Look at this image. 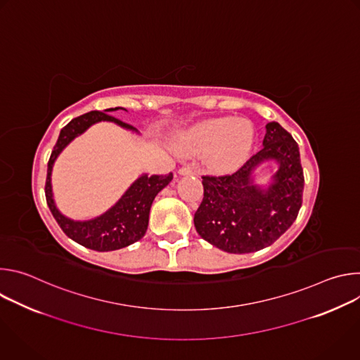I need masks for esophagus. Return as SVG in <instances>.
Returning a JSON list of instances; mask_svg holds the SVG:
<instances>
[{
    "mask_svg": "<svg viewBox=\"0 0 360 360\" xmlns=\"http://www.w3.org/2000/svg\"><path fill=\"white\" fill-rule=\"evenodd\" d=\"M178 174H179V175H193L195 171H193L192 168H189V167H182V168H179Z\"/></svg>",
    "mask_w": 360,
    "mask_h": 360,
    "instance_id": "34e87169",
    "label": "esophagus"
}]
</instances>
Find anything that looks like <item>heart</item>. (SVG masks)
Returning <instances> with one entry per match:
<instances>
[{
    "instance_id": "b5f03b06",
    "label": "heart",
    "mask_w": 360,
    "mask_h": 360,
    "mask_svg": "<svg viewBox=\"0 0 360 360\" xmlns=\"http://www.w3.org/2000/svg\"><path fill=\"white\" fill-rule=\"evenodd\" d=\"M255 141V128L246 120L214 118L193 127L179 142L184 157L203 155L207 165L217 172L236 169L245 162Z\"/></svg>"
}]
</instances>
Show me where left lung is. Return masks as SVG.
Listing matches in <instances>:
<instances>
[{"label":"left lung","mask_w":360,"mask_h":360,"mask_svg":"<svg viewBox=\"0 0 360 360\" xmlns=\"http://www.w3.org/2000/svg\"><path fill=\"white\" fill-rule=\"evenodd\" d=\"M266 159L280 169L264 191L251 184V171ZM303 169L299 146L278 122L266 124L264 148L236 172L203 175V199L193 217L196 232L229 253H249L272 245L295 222L302 207Z\"/></svg>","instance_id":"8db88e82"}]
</instances>
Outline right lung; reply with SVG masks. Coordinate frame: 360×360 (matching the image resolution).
<instances>
[{
	"label": "right lung",
	"mask_w": 360,
	"mask_h": 360,
	"mask_svg": "<svg viewBox=\"0 0 360 360\" xmlns=\"http://www.w3.org/2000/svg\"><path fill=\"white\" fill-rule=\"evenodd\" d=\"M120 108H111L107 111H115ZM99 121H111L127 129L136 131L132 125L125 124L105 112L91 111L81 117L74 118L67 124L58 136V141L51 152L46 169L45 181V198L48 208L58 222L64 233L75 240L77 243L98 252H107L125 248L136 240H139L148 228L149 210L152 200L155 199L160 191H162L174 178L172 174L168 175H142L139 176L131 188L122 195V198L107 211L91 221L77 222L65 218L56 207L53 199V189H51V171H53L54 161L60 155V152L79 134L88 129L92 124Z\"/></svg>",
	"instance_id": "1"
}]
</instances>
